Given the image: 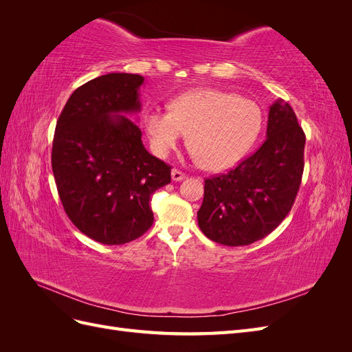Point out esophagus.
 Wrapping results in <instances>:
<instances>
[{"instance_id":"1","label":"esophagus","mask_w":352,"mask_h":352,"mask_svg":"<svg viewBox=\"0 0 352 352\" xmlns=\"http://www.w3.org/2000/svg\"><path fill=\"white\" fill-rule=\"evenodd\" d=\"M185 177H186L185 173L180 172V170H177V168L172 170V180H173V182H180V180H184Z\"/></svg>"}]
</instances>
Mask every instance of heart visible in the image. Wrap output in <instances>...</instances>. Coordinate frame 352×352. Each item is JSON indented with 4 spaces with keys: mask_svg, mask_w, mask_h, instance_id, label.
<instances>
[{
    "mask_svg": "<svg viewBox=\"0 0 352 352\" xmlns=\"http://www.w3.org/2000/svg\"><path fill=\"white\" fill-rule=\"evenodd\" d=\"M145 131L153 151L166 157L188 135V145L199 164L219 172L247 154L261 129L257 104L220 89H197L170 104V110L145 114Z\"/></svg>",
    "mask_w": 352,
    "mask_h": 352,
    "instance_id": "obj_1",
    "label": "heart"
}]
</instances>
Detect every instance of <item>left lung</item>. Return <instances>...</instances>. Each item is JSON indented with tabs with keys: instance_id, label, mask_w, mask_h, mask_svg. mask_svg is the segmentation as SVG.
I'll list each match as a JSON object with an SVG mask.
<instances>
[{
	"instance_id": "8db88e82",
	"label": "left lung",
	"mask_w": 352,
	"mask_h": 352,
	"mask_svg": "<svg viewBox=\"0 0 352 352\" xmlns=\"http://www.w3.org/2000/svg\"><path fill=\"white\" fill-rule=\"evenodd\" d=\"M264 144L226 175L206 179L198 226L228 247L263 239L291 211L304 170L305 135L291 105H270Z\"/></svg>"
}]
</instances>
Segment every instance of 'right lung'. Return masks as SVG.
Masks as SVG:
<instances>
[{"instance_id": "1", "label": "right lung", "mask_w": 352, "mask_h": 352, "mask_svg": "<svg viewBox=\"0 0 352 352\" xmlns=\"http://www.w3.org/2000/svg\"><path fill=\"white\" fill-rule=\"evenodd\" d=\"M141 74L109 73L74 91L52 141L61 204L82 233L122 245L153 226L150 198L170 184V166L151 155L129 117L141 111ZM136 122V120H135Z\"/></svg>"}]
</instances>
